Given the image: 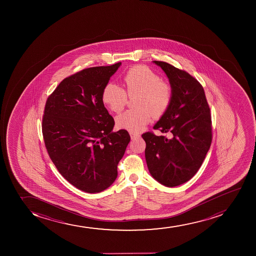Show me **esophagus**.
Segmentation results:
<instances>
[{
    "mask_svg": "<svg viewBox=\"0 0 256 256\" xmlns=\"http://www.w3.org/2000/svg\"><path fill=\"white\" fill-rule=\"evenodd\" d=\"M130 138H132V139H135L136 138H139L138 134H136V133L134 132H130Z\"/></svg>",
    "mask_w": 256,
    "mask_h": 256,
    "instance_id": "1",
    "label": "esophagus"
}]
</instances>
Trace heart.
I'll return each mask as SVG.
<instances>
[{"mask_svg": "<svg viewBox=\"0 0 256 256\" xmlns=\"http://www.w3.org/2000/svg\"><path fill=\"white\" fill-rule=\"evenodd\" d=\"M124 88L112 82L104 86L102 102L112 112H120L127 102V95L138 96L135 106L138 109L127 110L116 117L120 129L138 132L154 118L162 117L168 111L172 100L170 84L145 66L130 68L122 78Z\"/></svg>", "mask_w": 256, "mask_h": 256, "instance_id": "1", "label": "heart"}]
</instances>
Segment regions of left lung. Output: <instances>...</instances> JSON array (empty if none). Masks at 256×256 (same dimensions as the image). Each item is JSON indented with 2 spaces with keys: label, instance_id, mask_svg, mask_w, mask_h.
I'll return each mask as SVG.
<instances>
[{
  "label": "left lung",
  "instance_id": "8db88e82",
  "mask_svg": "<svg viewBox=\"0 0 256 256\" xmlns=\"http://www.w3.org/2000/svg\"><path fill=\"white\" fill-rule=\"evenodd\" d=\"M154 63L164 70L172 90L170 106L154 129L172 132V138L142 134L145 158L154 180L175 187L192 178L206 157L212 142L211 114L203 87L194 78L166 62Z\"/></svg>",
  "mask_w": 256,
  "mask_h": 256
}]
</instances>
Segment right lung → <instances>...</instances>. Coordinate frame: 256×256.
I'll list each match as a JSON object with an SVG mask.
<instances>
[{
  "instance_id": "obj_1",
  "label": "right lung",
  "mask_w": 256,
  "mask_h": 256,
  "mask_svg": "<svg viewBox=\"0 0 256 256\" xmlns=\"http://www.w3.org/2000/svg\"><path fill=\"white\" fill-rule=\"evenodd\" d=\"M121 62L80 70L62 80L48 97L42 136L60 174L80 190L99 193L112 186L130 136L112 132L114 120L102 92Z\"/></svg>"
}]
</instances>
